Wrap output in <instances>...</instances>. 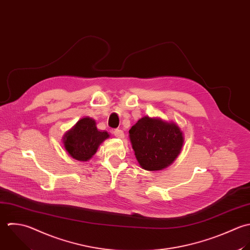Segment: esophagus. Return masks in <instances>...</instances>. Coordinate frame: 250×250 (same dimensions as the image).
Listing matches in <instances>:
<instances>
[{"instance_id":"esophagus-1","label":"esophagus","mask_w":250,"mask_h":250,"mask_svg":"<svg viewBox=\"0 0 250 250\" xmlns=\"http://www.w3.org/2000/svg\"><path fill=\"white\" fill-rule=\"evenodd\" d=\"M113 133H114V135H115L116 137H118V138H123V137L125 136L124 131H123L122 129H119V128L115 129V130L113 131Z\"/></svg>"}]
</instances>
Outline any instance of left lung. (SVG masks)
<instances>
[{"label":"left lung","instance_id":"8db88e82","mask_svg":"<svg viewBox=\"0 0 250 250\" xmlns=\"http://www.w3.org/2000/svg\"><path fill=\"white\" fill-rule=\"evenodd\" d=\"M129 138L139 165L150 171L171 165L183 145L182 131L175 124L149 117L130 128Z\"/></svg>","mask_w":250,"mask_h":250}]
</instances>
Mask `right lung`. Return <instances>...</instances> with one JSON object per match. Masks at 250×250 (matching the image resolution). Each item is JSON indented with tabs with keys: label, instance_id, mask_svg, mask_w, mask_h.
Here are the masks:
<instances>
[{
	"label": "right lung",
	"instance_id": "add662e5",
	"mask_svg": "<svg viewBox=\"0 0 250 250\" xmlns=\"http://www.w3.org/2000/svg\"><path fill=\"white\" fill-rule=\"evenodd\" d=\"M109 137L107 131H100L94 120L83 118L64 136V146L69 155L78 161H87L102 141Z\"/></svg>",
	"mask_w": 250,
	"mask_h": 250
}]
</instances>
